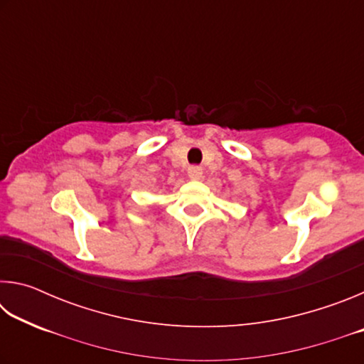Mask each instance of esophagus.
I'll use <instances>...</instances> for the list:
<instances>
[{"label": "esophagus", "instance_id": "obj_1", "mask_svg": "<svg viewBox=\"0 0 364 364\" xmlns=\"http://www.w3.org/2000/svg\"><path fill=\"white\" fill-rule=\"evenodd\" d=\"M188 175L191 180H199V178L202 176V167H199V165H189Z\"/></svg>", "mask_w": 364, "mask_h": 364}]
</instances>
